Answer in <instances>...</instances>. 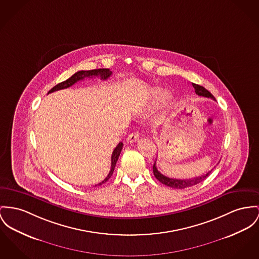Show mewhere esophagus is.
<instances>
[{
  "label": "esophagus",
  "mask_w": 259,
  "mask_h": 259,
  "mask_svg": "<svg viewBox=\"0 0 259 259\" xmlns=\"http://www.w3.org/2000/svg\"><path fill=\"white\" fill-rule=\"evenodd\" d=\"M138 138H139V134H138V133H132V134L128 135V137L126 138V142H127V143L135 142V141L138 140Z\"/></svg>",
  "instance_id": "34e87169"
}]
</instances>
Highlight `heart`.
Returning a JSON list of instances; mask_svg holds the SVG:
<instances>
[{
    "label": "heart",
    "instance_id": "obj_1",
    "mask_svg": "<svg viewBox=\"0 0 259 259\" xmlns=\"http://www.w3.org/2000/svg\"><path fill=\"white\" fill-rule=\"evenodd\" d=\"M168 98V93L160 88H155L151 90L149 94V99L152 104L160 103L165 101Z\"/></svg>",
    "mask_w": 259,
    "mask_h": 259
}]
</instances>
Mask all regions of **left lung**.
I'll return each instance as SVG.
<instances>
[{"mask_svg": "<svg viewBox=\"0 0 259 259\" xmlns=\"http://www.w3.org/2000/svg\"><path fill=\"white\" fill-rule=\"evenodd\" d=\"M192 87L195 90V93L199 96H204L207 98H211L213 100H215V97L207 90L203 87H200L198 84H195V83H192ZM216 101V100H215ZM213 170V169H212ZM212 170H210L209 172H207L206 174H203L202 176L200 177H196V178H193V179H189V180H177V179H171V178H168L164 175H162L161 172H159L156 168V161L154 162V165H153V172H154V176H155L156 179L162 183L163 185L167 186V187H170L172 189H179V190H182V189H186V188H189V187H192V186H195L199 183H201L202 181H204L206 179L207 177L209 176V174L212 172Z\"/></svg>", "mask_w": 259, "mask_h": 259, "instance_id": "obj_1", "label": "left lung"}]
</instances>
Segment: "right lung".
Here are the masks:
<instances>
[{"mask_svg":"<svg viewBox=\"0 0 259 259\" xmlns=\"http://www.w3.org/2000/svg\"><path fill=\"white\" fill-rule=\"evenodd\" d=\"M111 74H112V71H111L109 69L79 70V71L75 72L73 75H71V76H70L69 78H68L67 80H65V81H63V82H61V83H59V84H57V85H55V87H53L51 90H49L48 94H49V93H52L54 91H58V90H61V89H65V88L70 87L71 85H73L74 83H76L77 81L84 79L85 77H89V78H91V77H93V76H94V77H95V76H100V77H101V79L106 80L107 78H109V77L111 76ZM122 145H123V144H122V142H120V143L116 146V148L114 149V151H113V153H112V157H111V170H110V172L108 174V176L104 179L103 181H102L101 183H99V184L95 185V187H97V186H101L102 184L106 183V182L111 178V176L113 175L114 169H115L116 164H117V161H118V159H119V156L121 154V149H122Z\"/></svg>","mask_w":259,"mask_h":259,"instance_id":"obj_1","label":"right lung"}]
</instances>
